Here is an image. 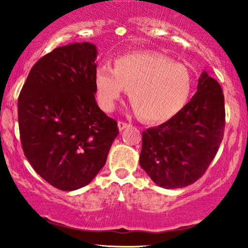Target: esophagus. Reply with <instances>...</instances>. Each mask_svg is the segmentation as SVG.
I'll list each match as a JSON object with an SVG mask.
<instances>
[{"mask_svg": "<svg viewBox=\"0 0 248 248\" xmlns=\"http://www.w3.org/2000/svg\"><path fill=\"white\" fill-rule=\"evenodd\" d=\"M117 125H118V130H120V131H123L124 128H126V127L130 126V124L125 123V122H122V121L118 122Z\"/></svg>", "mask_w": 248, "mask_h": 248, "instance_id": "esophagus-1", "label": "esophagus"}]
</instances>
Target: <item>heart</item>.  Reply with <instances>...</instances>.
I'll use <instances>...</instances> for the list:
<instances>
[{"mask_svg":"<svg viewBox=\"0 0 248 248\" xmlns=\"http://www.w3.org/2000/svg\"><path fill=\"white\" fill-rule=\"evenodd\" d=\"M98 103L111 111L125 90L141 120L160 123L184 107L192 88L187 67L160 54L130 53L109 66L98 67L93 78Z\"/></svg>","mask_w":248,"mask_h":248,"instance_id":"1","label":"heart"}]
</instances>
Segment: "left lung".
<instances>
[{
	"label": "left lung",
	"mask_w": 248,
	"mask_h": 248,
	"mask_svg": "<svg viewBox=\"0 0 248 248\" xmlns=\"http://www.w3.org/2000/svg\"><path fill=\"white\" fill-rule=\"evenodd\" d=\"M225 118L221 87L204 71L192 99L170 120L143 132L141 167L160 187L193 184L218 152Z\"/></svg>",
	"instance_id": "left-lung-1"
}]
</instances>
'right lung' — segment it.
I'll use <instances>...</instances> for the list:
<instances>
[{
  "instance_id": "obj_1",
  "label": "right lung",
  "mask_w": 248,
  "mask_h": 248,
  "mask_svg": "<svg viewBox=\"0 0 248 248\" xmlns=\"http://www.w3.org/2000/svg\"><path fill=\"white\" fill-rule=\"evenodd\" d=\"M90 43L57 47L31 67L18 98L20 140L40 177L62 191L93 181L117 137V122L98 107Z\"/></svg>"
}]
</instances>
